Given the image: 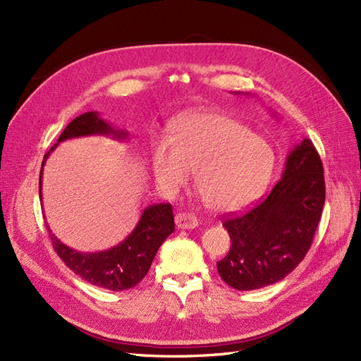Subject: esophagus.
I'll list each match as a JSON object with an SVG mask.
<instances>
[{
  "label": "esophagus",
  "instance_id": "obj_1",
  "mask_svg": "<svg viewBox=\"0 0 361 361\" xmlns=\"http://www.w3.org/2000/svg\"><path fill=\"white\" fill-rule=\"evenodd\" d=\"M174 221H176L178 228H195L199 226L197 218L185 212H179L176 218H174Z\"/></svg>",
  "mask_w": 361,
  "mask_h": 361
}]
</instances>
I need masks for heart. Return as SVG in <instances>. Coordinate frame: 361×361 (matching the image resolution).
Listing matches in <instances>:
<instances>
[{"mask_svg":"<svg viewBox=\"0 0 361 361\" xmlns=\"http://www.w3.org/2000/svg\"><path fill=\"white\" fill-rule=\"evenodd\" d=\"M274 150L239 120L216 111L179 118L171 138L152 150V171L167 194H178L195 173V188L215 212H236L255 203L274 171Z\"/></svg>","mask_w":361,"mask_h":361,"instance_id":"obj_1","label":"heart"}]
</instances>
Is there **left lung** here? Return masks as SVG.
Wrapping results in <instances>:
<instances>
[{"mask_svg":"<svg viewBox=\"0 0 361 361\" xmlns=\"http://www.w3.org/2000/svg\"><path fill=\"white\" fill-rule=\"evenodd\" d=\"M325 203L324 167L309 138L288 155L281 179L245 214L223 226L232 247L216 262L218 274L238 290H253L285 279L312 245Z\"/></svg>","mask_w":361,"mask_h":361,"instance_id":"1","label":"left lung"}]
</instances>
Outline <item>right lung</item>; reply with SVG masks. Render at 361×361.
<instances>
[{
    "instance_id": "add662e5",
    "label": "right lung",
    "mask_w": 361,
    "mask_h": 361,
    "mask_svg": "<svg viewBox=\"0 0 361 361\" xmlns=\"http://www.w3.org/2000/svg\"><path fill=\"white\" fill-rule=\"evenodd\" d=\"M85 135H111L117 140H125L128 133L122 129H114L99 117V113L90 111L73 118L64 128L59 137L57 145H54L51 152L59 146L60 141L85 137ZM45 159L42 162L40 179H39V195L42 197V171L45 166ZM48 232L54 250L57 251L60 259L66 264L76 276H80L90 285L99 286L108 290H126L134 288L145 279L147 271L154 262L158 248L166 241V238L174 232V218L170 203H159L147 206L140 216L135 228L128 235L125 241L118 245L97 251V253H81L66 244H63L56 238L48 226Z\"/></svg>"
}]
</instances>
